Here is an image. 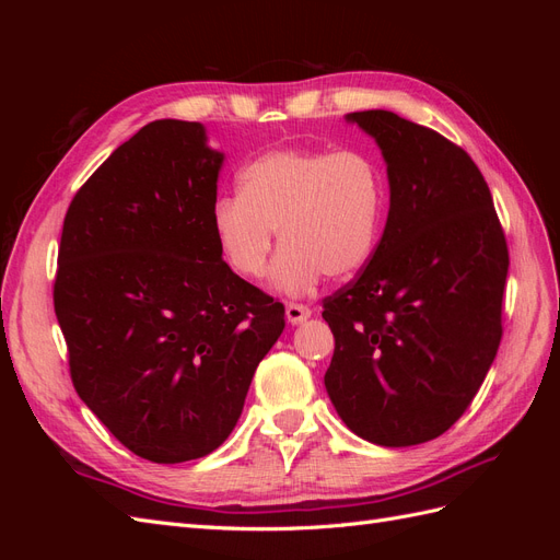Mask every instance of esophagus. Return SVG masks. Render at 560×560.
<instances>
[{"instance_id": "1", "label": "esophagus", "mask_w": 560, "mask_h": 560, "mask_svg": "<svg viewBox=\"0 0 560 560\" xmlns=\"http://www.w3.org/2000/svg\"><path fill=\"white\" fill-rule=\"evenodd\" d=\"M284 315L292 322V325H303V322L311 317V308L303 306V303H287Z\"/></svg>"}]
</instances>
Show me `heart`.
Masks as SVG:
<instances>
[{
    "label": "heart",
    "instance_id": "obj_1",
    "mask_svg": "<svg viewBox=\"0 0 560 560\" xmlns=\"http://www.w3.org/2000/svg\"><path fill=\"white\" fill-rule=\"evenodd\" d=\"M385 210V177L358 149H278L254 159L238 177V196L219 198L210 226L224 261L259 278L280 229L273 284L301 294L322 278H348L376 249Z\"/></svg>",
    "mask_w": 560,
    "mask_h": 560
}]
</instances>
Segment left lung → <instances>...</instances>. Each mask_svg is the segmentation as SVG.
I'll use <instances>...</instances> for the list:
<instances>
[{
    "instance_id": "obj_1",
    "label": "left lung",
    "mask_w": 560,
    "mask_h": 560,
    "mask_svg": "<svg viewBox=\"0 0 560 560\" xmlns=\"http://www.w3.org/2000/svg\"><path fill=\"white\" fill-rule=\"evenodd\" d=\"M387 165L389 210L374 257L325 299V387L366 442L425 444L460 418L502 338L510 252L488 184L465 149L395 112H352Z\"/></svg>"
}]
</instances>
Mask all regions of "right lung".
<instances>
[{
    "mask_svg": "<svg viewBox=\"0 0 560 560\" xmlns=\"http://www.w3.org/2000/svg\"><path fill=\"white\" fill-rule=\"evenodd\" d=\"M224 154L161 118L65 214L54 284L83 404L135 455L175 465L226 442L284 306L235 276L210 226Z\"/></svg>",
    "mask_w": 560,
    "mask_h": 560,
    "instance_id": "obj_1",
    "label": "right lung"
}]
</instances>
